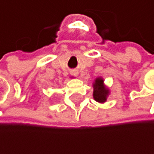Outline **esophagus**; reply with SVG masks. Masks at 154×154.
<instances>
[{
    "label": "esophagus",
    "instance_id": "esophagus-1",
    "mask_svg": "<svg viewBox=\"0 0 154 154\" xmlns=\"http://www.w3.org/2000/svg\"><path fill=\"white\" fill-rule=\"evenodd\" d=\"M72 74L74 75V76H77V75L79 74V72H78V71H73V72H72Z\"/></svg>",
    "mask_w": 154,
    "mask_h": 154
}]
</instances>
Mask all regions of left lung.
Segmentation results:
<instances>
[{"label": "left lung", "mask_w": 154, "mask_h": 154, "mask_svg": "<svg viewBox=\"0 0 154 154\" xmlns=\"http://www.w3.org/2000/svg\"><path fill=\"white\" fill-rule=\"evenodd\" d=\"M109 94V90L103 85V80L102 78H97L93 83V98L98 103H104L107 100Z\"/></svg>", "instance_id": "1"}]
</instances>
